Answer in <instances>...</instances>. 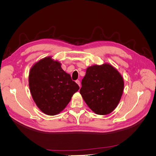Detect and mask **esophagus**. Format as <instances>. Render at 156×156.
<instances>
[{
	"mask_svg": "<svg viewBox=\"0 0 156 156\" xmlns=\"http://www.w3.org/2000/svg\"><path fill=\"white\" fill-rule=\"evenodd\" d=\"M75 82H76V83L78 84V85L79 86V87H81V84H80V81H79V80H77V81H75Z\"/></svg>",
	"mask_w": 156,
	"mask_h": 156,
	"instance_id": "esophagus-1",
	"label": "esophagus"
}]
</instances>
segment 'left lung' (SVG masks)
Here are the masks:
<instances>
[{
    "instance_id": "8db88e82",
    "label": "left lung",
    "mask_w": 156,
    "mask_h": 156,
    "mask_svg": "<svg viewBox=\"0 0 156 156\" xmlns=\"http://www.w3.org/2000/svg\"><path fill=\"white\" fill-rule=\"evenodd\" d=\"M80 94L96 114L105 115L115 109L124 90L120 73L108 64L94 65L87 69Z\"/></svg>"
}]
</instances>
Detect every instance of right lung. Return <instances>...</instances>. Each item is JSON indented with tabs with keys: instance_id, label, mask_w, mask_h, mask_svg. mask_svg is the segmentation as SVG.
<instances>
[{
	"instance_id": "add662e5",
	"label": "right lung",
	"mask_w": 156,
	"mask_h": 156,
	"mask_svg": "<svg viewBox=\"0 0 156 156\" xmlns=\"http://www.w3.org/2000/svg\"><path fill=\"white\" fill-rule=\"evenodd\" d=\"M29 88L36 105L44 113L56 115L70 101L79 87L70 75L61 68V64L45 57L30 69Z\"/></svg>"
}]
</instances>
